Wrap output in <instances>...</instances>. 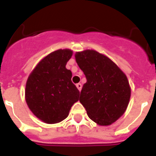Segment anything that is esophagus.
I'll use <instances>...</instances> for the list:
<instances>
[{"label":"esophagus","mask_w":156,"mask_h":156,"mask_svg":"<svg viewBox=\"0 0 156 156\" xmlns=\"http://www.w3.org/2000/svg\"><path fill=\"white\" fill-rule=\"evenodd\" d=\"M76 87H77V89H79L80 91L82 89V84H80V83H78V84H76Z\"/></svg>","instance_id":"esophagus-1"}]
</instances>
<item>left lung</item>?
I'll return each instance as SVG.
<instances>
[{
  "mask_svg": "<svg viewBox=\"0 0 156 156\" xmlns=\"http://www.w3.org/2000/svg\"><path fill=\"white\" fill-rule=\"evenodd\" d=\"M76 61L86 77L80 102L90 119L110 125L124 114L131 89L124 72L109 58L93 49L77 52Z\"/></svg>",
  "mask_w": 156,
  "mask_h": 156,
  "instance_id": "left-lung-1",
  "label": "left lung"
}]
</instances>
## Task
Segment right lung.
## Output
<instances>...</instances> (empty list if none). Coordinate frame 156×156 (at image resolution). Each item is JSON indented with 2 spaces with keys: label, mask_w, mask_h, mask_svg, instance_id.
I'll return each mask as SVG.
<instances>
[{
  "label": "right lung",
  "mask_w": 156,
  "mask_h": 156,
  "mask_svg": "<svg viewBox=\"0 0 156 156\" xmlns=\"http://www.w3.org/2000/svg\"><path fill=\"white\" fill-rule=\"evenodd\" d=\"M71 49H58L44 57L28 76L25 98L29 109L41 120L56 124L66 119L79 100L80 91L72 82L66 64Z\"/></svg>",
  "instance_id": "right-lung-1"
}]
</instances>
